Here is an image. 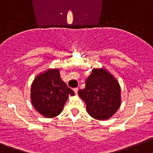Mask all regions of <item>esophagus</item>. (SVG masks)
<instances>
[{"instance_id": "esophagus-1", "label": "esophagus", "mask_w": 153, "mask_h": 153, "mask_svg": "<svg viewBox=\"0 0 153 153\" xmlns=\"http://www.w3.org/2000/svg\"><path fill=\"white\" fill-rule=\"evenodd\" d=\"M73 91H74V92H75V94H78V88H75L73 89Z\"/></svg>"}]
</instances>
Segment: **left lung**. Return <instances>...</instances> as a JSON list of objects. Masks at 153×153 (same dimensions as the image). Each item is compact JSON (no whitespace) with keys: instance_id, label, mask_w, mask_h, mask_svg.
<instances>
[{"instance_id":"obj_1","label":"left lung","mask_w":153,"mask_h":153,"mask_svg":"<svg viewBox=\"0 0 153 153\" xmlns=\"http://www.w3.org/2000/svg\"><path fill=\"white\" fill-rule=\"evenodd\" d=\"M78 95L86 104L88 114L99 120H108L121 104L120 86L114 75L104 68H93Z\"/></svg>"}]
</instances>
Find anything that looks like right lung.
Returning a JSON list of instances; mask_svg holds the SVG:
<instances>
[{
	"label": "right lung",
	"instance_id": "right-lung-1",
	"mask_svg": "<svg viewBox=\"0 0 153 153\" xmlns=\"http://www.w3.org/2000/svg\"><path fill=\"white\" fill-rule=\"evenodd\" d=\"M75 93L62 80L59 68H49L35 78L30 98L36 111L46 118L58 116L69 96Z\"/></svg>",
	"mask_w": 153,
	"mask_h": 153
}]
</instances>
